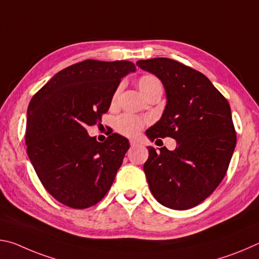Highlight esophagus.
I'll return each mask as SVG.
<instances>
[{
    "label": "esophagus",
    "mask_w": 259,
    "mask_h": 259,
    "mask_svg": "<svg viewBox=\"0 0 259 259\" xmlns=\"http://www.w3.org/2000/svg\"><path fill=\"white\" fill-rule=\"evenodd\" d=\"M129 143H130V145L133 146V147L138 145V142H137V140H135V139H130V140H129Z\"/></svg>",
    "instance_id": "esophagus-1"
}]
</instances>
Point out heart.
Returning a JSON list of instances; mask_svg holds the SVG:
<instances>
[{"mask_svg":"<svg viewBox=\"0 0 259 259\" xmlns=\"http://www.w3.org/2000/svg\"><path fill=\"white\" fill-rule=\"evenodd\" d=\"M137 84L139 91L145 98L154 93H162L161 81L155 75H152V74H145V75L140 76L138 78ZM119 93L120 89H117L114 93L112 97V104L116 103ZM145 123L146 121L142 120L140 117L131 115V114H123V115L119 116L115 120V129L124 136H136Z\"/></svg>","mask_w":259,"mask_h":259,"instance_id":"heart-1","label":"heart"}]
</instances>
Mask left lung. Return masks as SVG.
Listing matches in <instances>:
<instances>
[{"label": "left lung", "mask_w": 259, "mask_h": 259, "mask_svg": "<svg viewBox=\"0 0 259 259\" xmlns=\"http://www.w3.org/2000/svg\"><path fill=\"white\" fill-rule=\"evenodd\" d=\"M136 65L159 77L166 96L161 119L146 136L152 142L164 137L177 142L174 151L147 147L148 186L166 208L195 207L221 184L233 155L236 135L230 104L207 76L176 60L153 58Z\"/></svg>", "instance_id": "1"}]
</instances>
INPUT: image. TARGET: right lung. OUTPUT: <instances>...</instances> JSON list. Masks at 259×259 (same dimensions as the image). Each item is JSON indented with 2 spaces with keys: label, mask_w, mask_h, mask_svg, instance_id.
Listing matches in <instances>:
<instances>
[{
  "label": "right lung",
  "mask_w": 259,
  "mask_h": 259,
  "mask_svg": "<svg viewBox=\"0 0 259 259\" xmlns=\"http://www.w3.org/2000/svg\"><path fill=\"white\" fill-rule=\"evenodd\" d=\"M135 71L131 61L87 59L57 73L33 96L27 154L42 185L60 203L89 208L111 188L128 139L112 134L99 143L87 128L102 121L121 78Z\"/></svg>",
  "instance_id": "add662e5"
}]
</instances>
